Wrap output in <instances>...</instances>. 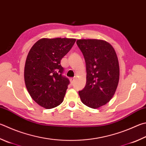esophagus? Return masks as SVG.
I'll use <instances>...</instances> for the list:
<instances>
[{"instance_id": "1", "label": "esophagus", "mask_w": 146, "mask_h": 146, "mask_svg": "<svg viewBox=\"0 0 146 146\" xmlns=\"http://www.w3.org/2000/svg\"><path fill=\"white\" fill-rule=\"evenodd\" d=\"M75 78H70V82H71V84H73L74 83V82H75Z\"/></svg>"}]
</instances>
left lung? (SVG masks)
Masks as SVG:
<instances>
[{"instance_id":"8db88e82","label":"left lung","mask_w":146,"mask_h":146,"mask_svg":"<svg viewBox=\"0 0 146 146\" xmlns=\"http://www.w3.org/2000/svg\"><path fill=\"white\" fill-rule=\"evenodd\" d=\"M76 44L84 57L86 84L78 91L82 102L98 108L112 99L119 80L118 59L113 48L99 39H78Z\"/></svg>"}]
</instances>
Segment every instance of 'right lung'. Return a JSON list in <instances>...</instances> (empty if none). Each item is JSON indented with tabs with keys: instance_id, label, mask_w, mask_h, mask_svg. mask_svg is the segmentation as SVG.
Instances as JSON below:
<instances>
[{
	"instance_id": "1",
	"label": "right lung",
	"mask_w": 146,
	"mask_h": 146,
	"mask_svg": "<svg viewBox=\"0 0 146 146\" xmlns=\"http://www.w3.org/2000/svg\"><path fill=\"white\" fill-rule=\"evenodd\" d=\"M75 39L43 38L34 44L25 61L24 79L32 98L47 109L63 102L70 80L62 75L60 60L68 54Z\"/></svg>"
}]
</instances>
